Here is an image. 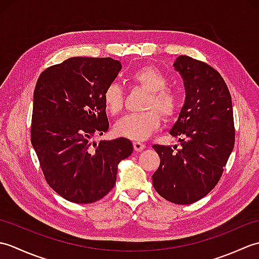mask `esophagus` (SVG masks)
Segmentation results:
<instances>
[{
	"mask_svg": "<svg viewBox=\"0 0 259 259\" xmlns=\"http://www.w3.org/2000/svg\"><path fill=\"white\" fill-rule=\"evenodd\" d=\"M134 148H135V150L137 152H140V151L145 149V145L141 144V142H139V141H135L134 142Z\"/></svg>",
	"mask_w": 259,
	"mask_h": 259,
	"instance_id": "obj_1",
	"label": "esophagus"
}]
</instances>
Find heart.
I'll return each mask as SVG.
<instances>
[{
    "mask_svg": "<svg viewBox=\"0 0 259 259\" xmlns=\"http://www.w3.org/2000/svg\"><path fill=\"white\" fill-rule=\"evenodd\" d=\"M131 83L149 92L145 108L148 111L139 114H128L114 125V133L123 138L141 141L155 133L160 125L161 118L171 119L179 107V96L176 90L167 87L168 79L160 70L145 65L135 70L129 75ZM103 104L107 111L117 115L123 108V90L117 82H110L102 93Z\"/></svg>",
    "mask_w": 259,
    "mask_h": 259,
    "instance_id": "b5f03b06",
    "label": "heart"
}]
</instances>
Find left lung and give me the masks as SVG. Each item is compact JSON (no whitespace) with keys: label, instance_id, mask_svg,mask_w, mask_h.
<instances>
[{"label":"left lung","instance_id":"1","mask_svg":"<svg viewBox=\"0 0 259 259\" xmlns=\"http://www.w3.org/2000/svg\"><path fill=\"white\" fill-rule=\"evenodd\" d=\"M174 67L186 90L184 107L170 129L180 147L153 145L160 164L152 184L164 199L189 205L214 188L234 149L233 103L226 82L209 64L180 56Z\"/></svg>","mask_w":259,"mask_h":259}]
</instances>
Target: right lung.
<instances>
[{"instance_id": "right-lung-1", "label": "right lung", "mask_w": 259, "mask_h": 259, "mask_svg": "<svg viewBox=\"0 0 259 259\" xmlns=\"http://www.w3.org/2000/svg\"><path fill=\"white\" fill-rule=\"evenodd\" d=\"M121 63L75 57L40 74L33 95L31 142L47 183L64 199L98 201L113 188L118 164L134 150L125 138L91 142L109 121L102 93Z\"/></svg>"}]
</instances>
